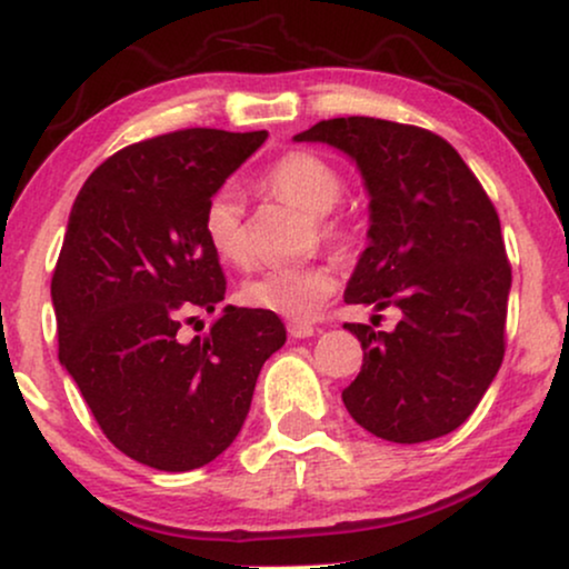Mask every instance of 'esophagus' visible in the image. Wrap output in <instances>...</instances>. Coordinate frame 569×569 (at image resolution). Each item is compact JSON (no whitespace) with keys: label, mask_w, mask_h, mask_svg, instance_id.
Wrapping results in <instances>:
<instances>
[{"label":"esophagus","mask_w":569,"mask_h":569,"mask_svg":"<svg viewBox=\"0 0 569 569\" xmlns=\"http://www.w3.org/2000/svg\"><path fill=\"white\" fill-rule=\"evenodd\" d=\"M287 331H290V337H295V339H306V337L316 335V327H311V323H302V321H292V323H287Z\"/></svg>","instance_id":"obj_1"}]
</instances>
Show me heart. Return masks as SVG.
Listing matches in <instances>:
<instances>
[{"instance_id":"obj_1","label":"heart","mask_w":569,"mask_h":569,"mask_svg":"<svg viewBox=\"0 0 569 569\" xmlns=\"http://www.w3.org/2000/svg\"><path fill=\"white\" fill-rule=\"evenodd\" d=\"M261 188L269 196L298 206L313 217L323 242H342L350 224L335 206L342 198V177L327 159L313 151H287L263 174ZM203 234L224 263H246L248 240L242 224V198L234 188H221L203 211ZM335 292V271L323 263L290 269H269L242 284V300L258 311L290 321H308L321 302Z\"/></svg>"}]
</instances>
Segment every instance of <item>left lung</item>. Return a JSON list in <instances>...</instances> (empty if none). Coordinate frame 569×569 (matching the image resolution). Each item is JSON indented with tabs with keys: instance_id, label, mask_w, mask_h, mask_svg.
Segmentation results:
<instances>
[{
	"instance_id": "8db88e82",
	"label": "left lung",
	"mask_w": 569,
	"mask_h": 569,
	"mask_svg": "<svg viewBox=\"0 0 569 569\" xmlns=\"http://www.w3.org/2000/svg\"><path fill=\"white\" fill-rule=\"evenodd\" d=\"M295 140L356 161L371 209L345 302L400 308L395 331L345 323L363 366L342 392L373 437L418 445L470 418L505 358L512 267L491 198L437 132L376 117L321 120Z\"/></svg>"
}]
</instances>
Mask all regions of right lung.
<instances>
[{
  "mask_svg": "<svg viewBox=\"0 0 569 569\" xmlns=\"http://www.w3.org/2000/svg\"><path fill=\"white\" fill-rule=\"evenodd\" d=\"M267 130H174L96 167L70 211L51 277L59 363L104 437L132 460L182 473L238 437L256 379L287 331L277 313L227 306L209 335L182 323L224 300L203 211Z\"/></svg>",
  "mask_w": 569,
  "mask_h": 569,
  "instance_id": "right-lung-1",
  "label": "right lung"
}]
</instances>
